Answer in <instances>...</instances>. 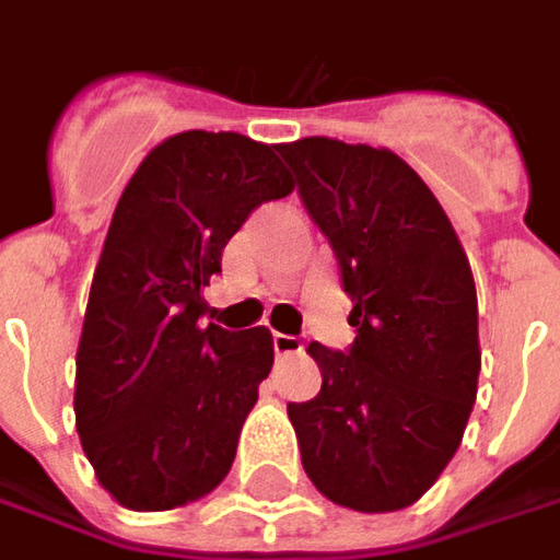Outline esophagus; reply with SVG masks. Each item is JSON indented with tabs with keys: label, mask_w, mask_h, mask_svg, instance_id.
Returning <instances> with one entry per match:
<instances>
[{
	"label": "esophagus",
	"mask_w": 560,
	"mask_h": 560,
	"mask_svg": "<svg viewBox=\"0 0 560 560\" xmlns=\"http://www.w3.org/2000/svg\"><path fill=\"white\" fill-rule=\"evenodd\" d=\"M272 351L284 357V353H296L300 351V339H293V336H284V332H276L272 336Z\"/></svg>",
	"instance_id": "1"
}]
</instances>
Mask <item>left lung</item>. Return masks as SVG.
I'll list each match as a JSON object with an SVG mask.
<instances>
[{"instance_id": "left-lung-1", "label": "left lung", "mask_w": 560, "mask_h": 560, "mask_svg": "<svg viewBox=\"0 0 560 560\" xmlns=\"http://www.w3.org/2000/svg\"><path fill=\"white\" fill-rule=\"evenodd\" d=\"M351 296L348 351L312 341L320 393L288 417L317 492L360 513L411 506L462 444L480 377L477 288L453 224L389 149L279 143Z\"/></svg>"}]
</instances>
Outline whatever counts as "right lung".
<instances>
[{"label":"right lung","instance_id":"1","mask_svg":"<svg viewBox=\"0 0 560 560\" xmlns=\"http://www.w3.org/2000/svg\"><path fill=\"white\" fill-rule=\"evenodd\" d=\"M293 191L276 147L236 131H183L149 152L116 203L83 317L74 413L95 477L128 510L212 492L233 465L267 327H200V291L267 200Z\"/></svg>","mask_w":560,"mask_h":560}]
</instances>
